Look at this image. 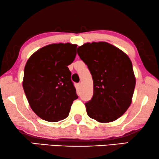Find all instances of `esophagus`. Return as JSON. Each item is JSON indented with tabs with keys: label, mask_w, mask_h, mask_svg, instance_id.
<instances>
[{
	"label": "esophagus",
	"mask_w": 159,
	"mask_h": 159,
	"mask_svg": "<svg viewBox=\"0 0 159 159\" xmlns=\"http://www.w3.org/2000/svg\"><path fill=\"white\" fill-rule=\"evenodd\" d=\"M78 86H79V88H80L82 87V82H79V83H78Z\"/></svg>",
	"instance_id": "esophagus-1"
}]
</instances>
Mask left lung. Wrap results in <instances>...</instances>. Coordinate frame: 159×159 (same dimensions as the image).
I'll use <instances>...</instances> for the list:
<instances>
[{"mask_svg":"<svg viewBox=\"0 0 159 159\" xmlns=\"http://www.w3.org/2000/svg\"><path fill=\"white\" fill-rule=\"evenodd\" d=\"M77 53L92 75L93 95L85 103L88 115L101 123L116 120L131 105L135 88L131 60L106 42L87 43Z\"/></svg>","mask_w":159,"mask_h":159,"instance_id":"obj_1","label":"left lung"}]
</instances>
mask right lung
<instances>
[{
	"label": "right lung",
	"mask_w": 159,
	"mask_h": 159,
	"mask_svg": "<svg viewBox=\"0 0 159 159\" xmlns=\"http://www.w3.org/2000/svg\"><path fill=\"white\" fill-rule=\"evenodd\" d=\"M77 45L54 43L39 49L27 60L22 85L30 107L43 120L55 122L69 116L78 98L68 66Z\"/></svg>",
	"instance_id": "add662e5"
}]
</instances>
